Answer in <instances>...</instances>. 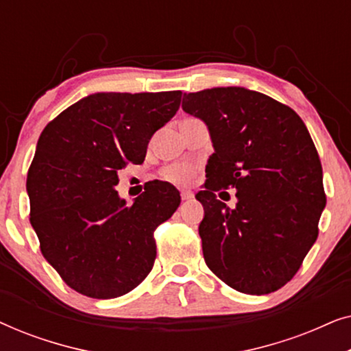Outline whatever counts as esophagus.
Segmentation results:
<instances>
[{
    "instance_id": "1",
    "label": "esophagus",
    "mask_w": 351,
    "mask_h": 351,
    "mask_svg": "<svg viewBox=\"0 0 351 351\" xmlns=\"http://www.w3.org/2000/svg\"><path fill=\"white\" fill-rule=\"evenodd\" d=\"M180 196H182V201H186V199L193 198V193H191V191H189V190H184L180 193Z\"/></svg>"
}]
</instances>
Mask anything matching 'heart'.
I'll return each instance as SVG.
<instances>
[{"label":"heart","mask_w":351,"mask_h":351,"mask_svg":"<svg viewBox=\"0 0 351 351\" xmlns=\"http://www.w3.org/2000/svg\"><path fill=\"white\" fill-rule=\"evenodd\" d=\"M193 174L195 171L186 165H171L167 166L166 169H162V177H165L166 180L174 182V184L179 185L189 184Z\"/></svg>","instance_id":"b5f03b06"}]
</instances>
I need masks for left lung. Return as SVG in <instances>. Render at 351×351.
Instances as JSON below:
<instances>
[{
	"instance_id": "left-lung-1",
	"label": "left lung",
	"mask_w": 351,
	"mask_h": 351,
	"mask_svg": "<svg viewBox=\"0 0 351 351\" xmlns=\"http://www.w3.org/2000/svg\"><path fill=\"white\" fill-rule=\"evenodd\" d=\"M182 108L203 119L214 147L196 193L206 265L244 294L278 291L315 244L326 206L308 129L287 105L234 86L184 94ZM222 188L237 190V208L217 198Z\"/></svg>"
}]
</instances>
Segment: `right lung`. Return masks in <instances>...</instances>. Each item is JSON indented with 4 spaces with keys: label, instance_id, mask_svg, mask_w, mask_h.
<instances>
[{
    "label": "right lung",
    "instance_id": "obj_1",
    "mask_svg": "<svg viewBox=\"0 0 351 351\" xmlns=\"http://www.w3.org/2000/svg\"><path fill=\"white\" fill-rule=\"evenodd\" d=\"M180 90L97 93L45 128L27 176L30 223L43 256L80 294L113 299L137 287L156 258L153 232L180 195L153 180L131 206L118 171L145 160L148 142L180 107Z\"/></svg>",
    "mask_w": 351,
    "mask_h": 351
}]
</instances>
